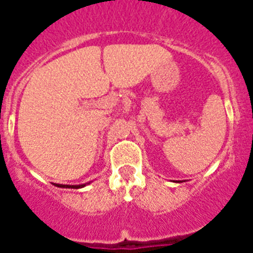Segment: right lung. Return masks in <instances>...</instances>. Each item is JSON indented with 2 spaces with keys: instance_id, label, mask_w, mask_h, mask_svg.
Returning a JSON list of instances; mask_svg holds the SVG:
<instances>
[{
  "instance_id": "obj_1",
  "label": "right lung",
  "mask_w": 253,
  "mask_h": 253,
  "mask_svg": "<svg viewBox=\"0 0 253 253\" xmlns=\"http://www.w3.org/2000/svg\"><path fill=\"white\" fill-rule=\"evenodd\" d=\"M90 184V182H88ZM58 187H63V189H81V187L86 186V184L84 185H62V184H54Z\"/></svg>"
}]
</instances>
